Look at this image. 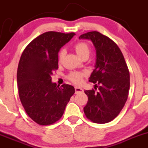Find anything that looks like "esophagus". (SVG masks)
<instances>
[{
	"label": "esophagus",
	"instance_id": "1",
	"mask_svg": "<svg viewBox=\"0 0 148 148\" xmlns=\"http://www.w3.org/2000/svg\"><path fill=\"white\" fill-rule=\"evenodd\" d=\"M75 92L76 94L79 93V92H83V89L81 87H78V86H76L75 87Z\"/></svg>",
	"mask_w": 148,
	"mask_h": 148
}]
</instances>
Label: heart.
Here are the masks:
<instances>
[{"mask_svg":"<svg viewBox=\"0 0 148 148\" xmlns=\"http://www.w3.org/2000/svg\"><path fill=\"white\" fill-rule=\"evenodd\" d=\"M76 52L80 57H84V56H89L90 53V47L87 43L84 41H79L74 45ZM65 55V51L62 50L59 53V61L61 62L63 59ZM86 76V73L83 71H72L68 75V79L73 83L79 84L82 82L84 77Z\"/></svg>","mask_w":148,"mask_h":148,"instance_id":"heart-1","label":"heart"}]
</instances>
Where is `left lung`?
<instances>
[{
  "label": "left lung",
  "mask_w": 148,
  "mask_h": 148,
  "mask_svg": "<svg viewBox=\"0 0 148 148\" xmlns=\"http://www.w3.org/2000/svg\"><path fill=\"white\" fill-rule=\"evenodd\" d=\"M92 41L96 49V64L89 81L97 88L84 91L88 102L84 112L89 120L104 124L113 120L122 110L128 97L130 72L118 46L109 37L91 31L79 39Z\"/></svg>",
  "instance_id": "1"
}]
</instances>
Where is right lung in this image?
Masks as SVG:
<instances>
[{
  "mask_svg": "<svg viewBox=\"0 0 148 148\" xmlns=\"http://www.w3.org/2000/svg\"><path fill=\"white\" fill-rule=\"evenodd\" d=\"M75 35L48 31L34 38L22 53L17 71L18 95L28 117L40 125H49L62 117L75 92L71 85L52 83L58 69L59 50Z\"/></svg>",
  "mask_w": 148,
  "mask_h": 148,
  "instance_id": "obj_1",
  "label": "right lung"
}]
</instances>
